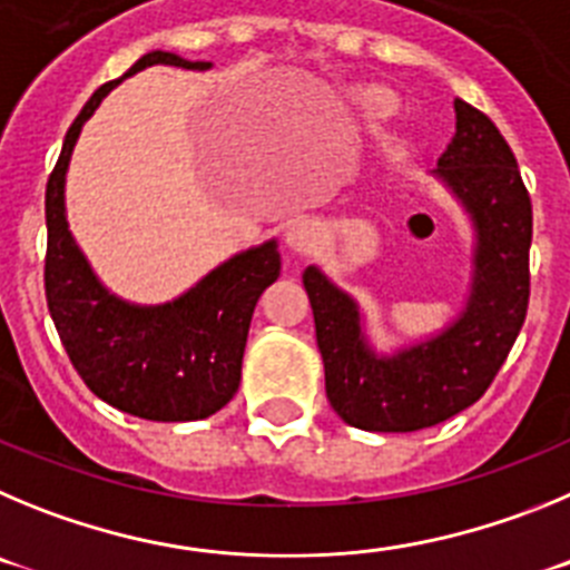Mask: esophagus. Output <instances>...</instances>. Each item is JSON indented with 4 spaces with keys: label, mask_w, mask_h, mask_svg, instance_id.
<instances>
[{
    "label": "esophagus",
    "mask_w": 570,
    "mask_h": 570,
    "mask_svg": "<svg viewBox=\"0 0 570 570\" xmlns=\"http://www.w3.org/2000/svg\"><path fill=\"white\" fill-rule=\"evenodd\" d=\"M321 240H323V227L315 222V218H297V222L289 227V233H286V244H289V249H295V253L301 255L315 253V249L321 247Z\"/></svg>",
    "instance_id": "1"
}]
</instances>
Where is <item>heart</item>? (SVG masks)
<instances>
[{
	"label": "heart",
	"instance_id": "b5f03b06",
	"mask_svg": "<svg viewBox=\"0 0 570 570\" xmlns=\"http://www.w3.org/2000/svg\"><path fill=\"white\" fill-rule=\"evenodd\" d=\"M363 107H366L372 116H389L394 110V99L383 90H372V94L363 96Z\"/></svg>",
	"mask_w": 570,
	"mask_h": 570
}]
</instances>
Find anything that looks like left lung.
I'll list each match as a JSON object with an SVG mask.
<instances>
[{"instance_id":"left-lung-1","label":"left lung","mask_w":570,"mask_h":570,"mask_svg":"<svg viewBox=\"0 0 570 570\" xmlns=\"http://www.w3.org/2000/svg\"><path fill=\"white\" fill-rule=\"evenodd\" d=\"M454 112L458 132L434 176L463 204L476 235L471 292L458 321L397 355H377L355 301L317 266L304 273L326 397L363 432H417L469 409L491 386L525 321L531 198L494 121L463 99Z\"/></svg>"}]
</instances>
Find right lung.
<instances>
[{"mask_svg":"<svg viewBox=\"0 0 570 570\" xmlns=\"http://www.w3.org/2000/svg\"><path fill=\"white\" fill-rule=\"evenodd\" d=\"M150 65L213 68L209 61H187L153 50L121 79ZM121 79L101 85L81 107L48 178V309L70 363L96 397L145 420H204L227 406L238 392L249 321L261 292L278 281L281 253L275 240H266L229 258L193 289L161 306L127 304L101 286L68 229L65 176L81 125Z\"/></svg>","mask_w":570,"mask_h":570,"instance_id":"right-lung-1","label":"right lung"}]
</instances>
